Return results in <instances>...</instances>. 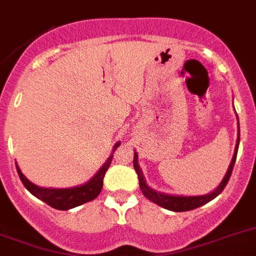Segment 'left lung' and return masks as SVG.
Returning <instances> with one entry per match:
<instances>
[{"mask_svg": "<svg viewBox=\"0 0 256 256\" xmlns=\"http://www.w3.org/2000/svg\"><path fill=\"white\" fill-rule=\"evenodd\" d=\"M238 142H240V130H238V142H236V148L235 152H234L232 160H231L230 166L228 169V173H226L225 178L222 179L221 184L216 188L212 193L207 196H197V197H178V196H168L163 194V193H158L155 190H152V188H149L145 183V179L142 176V169L139 168V164H138V154H134V168H135L136 173H138V178H139V184L140 190H142V194L148 198L149 200L154 202L158 206L163 207V208L170 210L174 212H186L190 211V210L198 208V207L204 206V204H208L210 200H212L214 198H216L220 193L224 190V188L228 184V179H230L231 173H232L234 164L236 162V156H238Z\"/></svg>", "mask_w": 256, "mask_h": 256, "instance_id": "obj_1", "label": "left lung"}]
</instances>
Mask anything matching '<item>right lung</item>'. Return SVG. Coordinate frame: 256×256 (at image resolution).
Returning <instances> with one entry per match:
<instances>
[{
  "instance_id": "right-lung-1",
  "label": "right lung",
  "mask_w": 256,
  "mask_h": 256,
  "mask_svg": "<svg viewBox=\"0 0 256 256\" xmlns=\"http://www.w3.org/2000/svg\"><path fill=\"white\" fill-rule=\"evenodd\" d=\"M118 146H120V142H117L114 145V152ZM112 158H114V155H111L108 158V160L104 163V166L100 169L98 173L96 174L90 182L83 186H80V187L68 188V190H48V188H40L38 186L32 184L31 182H28V179L24 176V174L21 173L18 166H16V169H18L21 182H22V184L25 186L26 190L31 194H34L39 200H44L45 204L54 207V208L66 211V210L73 208V207H77L86 204V202H90V200H94L100 194V192L102 190V186H104V176L106 174L107 169H108L110 164H111Z\"/></svg>"
}]
</instances>
